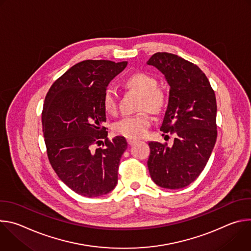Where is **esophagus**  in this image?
<instances>
[{
  "mask_svg": "<svg viewBox=\"0 0 251 251\" xmlns=\"http://www.w3.org/2000/svg\"><path fill=\"white\" fill-rule=\"evenodd\" d=\"M127 143L131 146L134 144V143H136V140L135 139H127Z\"/></svg>",
  "mask_w": 251,
  "mask_h": 251,
  "instance_id": "esophagus-1",
  "label": "esophagus"
}]
</instances>
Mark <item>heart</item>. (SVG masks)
Masks as SVG:
<instances>
[{"instance_id":"obj_1","label":"heart","mask_w":251,"mask_h":251,"mask_svg":"<svg viewBox=\"0 0 251 251\" xmlns=\"http://www.w3.org/2000/svg\"><path fill=\"white\" fill-rule=\"evenodd\" d=\"M126 86L142 94L139 107L141 110L148 109L152 113H160L166 104L164 91L157 88V80L144 73H138L130 75L126 81ZM105 110L113 114L117 110L118 96L115 89L107 87L103 95ZM151 117L147 113H141L134 116H125L116 122L114 130L119 135L129 139H137L144 136L151 125Z\"/></svg>"}]
</instances>
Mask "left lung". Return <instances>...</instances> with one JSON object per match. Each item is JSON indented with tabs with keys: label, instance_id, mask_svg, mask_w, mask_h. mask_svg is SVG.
Listing matches in <instances>:
<instances>
[{
	"label": "left lung",
	"instance_id": "1",
	"mask_svg": "<svg viewBox=\"0 0 251 251\" xmlns=\"http://www.w3.org/2000/svg\"><path fill=\"white\" fill-rule=\"evenodd\" d=\"M147 64L158 68L170 86L161 130L175 135L172 146L149 142V173L161 188L182 189L201 175L216 144V95L201 68L180 56L157 52Z\"/></svg>",
	"mask_w": 251,
	"mask_h": 251
}]
</instances>
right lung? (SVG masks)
Segmentation results:
<instances>
[{
  "instance_id": "obj_1",
  "label": "right lung",
  "mask_w": 251,
  "mask_h": 251,
  "mask_svg": "<svg viewBox=\"0 0 251 251\" xmlns=\"http://www.w3.org/2000/svg\"><path fill=\"white\" fill-rule=\"evenodd\" d=\"M127 63L78 62L54 81L45 99L42 123L50 163L60 180L83 197L108 194L118 182L127 141L107 138L103 95ZM95 145L102 147L95 150Z\"/></svg>"
}]
</instances>
